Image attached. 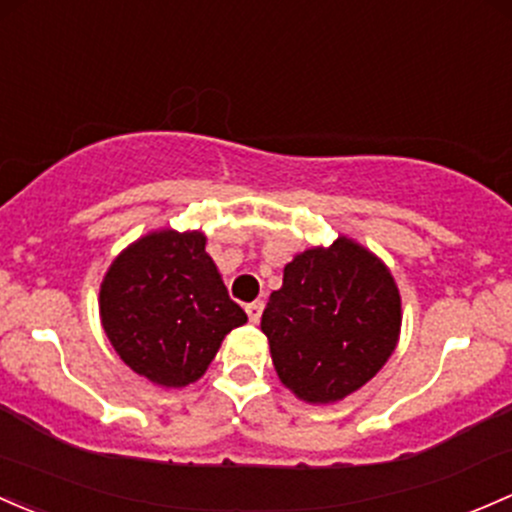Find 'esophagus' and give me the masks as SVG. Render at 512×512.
Returning a JSON list of instances; mask_svg holds the SVG:
<instances>
[{
  "label": "esophagus",
  "mask_w": 512,
  "mask_h": 512,
  "mask_svg": "<svg viewBox=\"0 0 512 512\" xmlns=\"http://www.w3.org/2000/svg\"><path fill=\"white\" fill-rule=\"evenodd\" d=\"M245 311H247V316H250L252 324H257V321L262 319V311H265V304H262V301H252V304L245 306Z\"/></svg>",
  "instance_id": "esophagus-1"
}]
</instances>
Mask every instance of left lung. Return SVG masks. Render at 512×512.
Wrapping results in <instances>:
<instances>
[{
  "mask_svg": "<svg viewBox=\"0 0 512 512\" xmlns=\"http://www.w3.org/2000/svg\"><path fill=\"white\" fill-rule=\"evenodd\" d=\"M392 274L351 238L311 247L284 267L262 314L279 380L311 405H328L378 375L400 338Z\"/></svg>",
  "mask_w": 512,
  "mask_h": 512,
  "instance_id": "8db88e82",
  "label": "left lung"
}]
</instances>
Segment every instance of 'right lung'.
Masks as SVG:
<instances>
[{
	"label": "right lung",
	"instance_id": "obj_1",
	"mask_svg": "<svg viewBox=\"0 0 512 512\" xmlns=\"http://www.w3.org/2000/svg\"><path fill=\"white\" fill-rule=\"evenodd\" d=\"M100 319L117 355L161 387L208 370L247 314L228 297L203 233L159 230L122 250L100 284Z\"/></svg>",
	"mask_w": 512,
	"mask_h": 512
}]
</instances>
